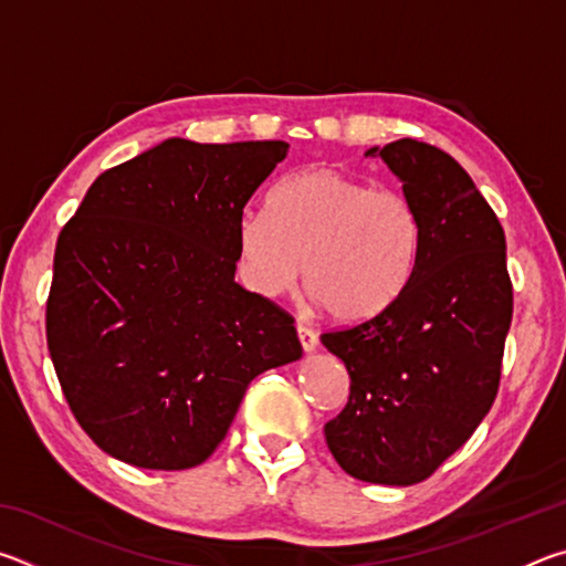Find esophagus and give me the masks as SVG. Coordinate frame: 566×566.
I'll return each instance as SVG.
<instances>
[{
  "mask_svg": "<svg viewBox=\"0 0 566 566\" xmlns=\"http://www.w3.org/2000/svg\"><path fill=\"white\" fill-rule=\"evenodd\" d=\"M296 334H300V342H302L304 352H314L319 347V337H317V332H314V329L304 327V324H296Z\"/></svg>",
  "mask_w": 566,
  "mask_h": 566,
  "instance_id": "esophagus-1",
  "label": "esophagus"
}]
</instances>
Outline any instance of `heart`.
<instances>
[{
    "label": "heart",
    "instance_id": "heart-1",
    "mask_svg": "<svg viewBox=\"0 0 566 566\" xmlns=\"http://www.w3.org/2000/svg\"><path fill=\"white\" fill-rule=\"evenodd\" d=\"M421 242L417 209L397 189L375 187L332 167L284 177L264 214L237 227V262L262 296L304 286L334 319L377 317L415 270Z\"/></svg>",
    "mask_w": 566,
    "mask_h": 566
}]
</instances>
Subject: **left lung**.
I'll return each mask as SVG.
<instances>
[{"label":"left lung","mask_w":566,"mask_h":566,"mask_svg":"<svg viewBox=\"0 0 566 566\" xmlns=\"http://www.w3.org/2000/svg\"><path fill=\"white\" fill-rule=\"evenodd\" d=\"M367 155L401 179L421 242L385 312L322 334L352 379L324 437L349 476L409 486L432 476L494 405L514 296L500 219L447 151L399 139Z\"/></svg>","instance_id":"8db88e82"}]
</instances>
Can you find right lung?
<instances>
[{
    "mask_svg": "<svg viewBox=\"0 0 566 566\" xmlns=\"http://www.w3.org/2000/svg\"><path fill=\"white\" fill-rule=\"evenodd\" d=\"M286 149L167 139L94 179L62 227L46 347L102 452L202 464L249 381L302 357L292 314L234 282L239 219Z\"/></svg>",
    "mask_w": 566,
    "mask_h": 566,
    "instance_id": "1",
    "label": "right lung"
}]
</instances>
